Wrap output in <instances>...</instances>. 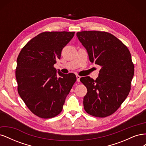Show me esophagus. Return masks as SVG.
Wrapping results in <instances>:
<instances>
[{"label":"esophagus","instance_id":"1","mask_svg":"<svg viewBox=\"0 0 146 146\" xmlns=\"http://www.w3.org/2000/svg\"><path fill=\"white\" fill-rule=\"evenodd\" d=\"M76 77H77V81L78 82H80V78H81V77L80 76H78V75H77V76H76Z\"/></svg>","mask_w":146,"mask_h":146}]
</instances>
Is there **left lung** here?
Returning <instances> with one entry per match:
<instances>
[{"label":"left lung","mask_w":146,"mask_h":146,"mask_svg":"<svg viewBox=\"0 0 146 146\" xmlns=\"http://www.w3.org/2000/svg\"><path fill=\"white\" fill-rule=\"evenodd\" d=\"M90 60L102 68L98 78H80L87 88L84 109L90 115L105 117L113 114L129 95L134 75L129 50L111 33L100 31L77 33Z\"/></svg>","instance_id":"left-lung-1"}]
</instances>
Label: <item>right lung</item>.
Listing matches in <instances>:
<instances>
[{
	"label": "right lung",
	"mask_w": 146,
	"mask_h": 146,
	"mask_svg": "<svg viewBox=\"0 0 146 146\" xmlns=\"http://www.w3.org/2000/svg\"><path fill=\"white\" fill-rule=\"evenodd\" d=\"M74 34L42 32L26 44L17 56V91L29 109L39 117H54L61 113L77 80L74 74L57 72L54 67Z\"/></svg>",
	"instance_id": "right-lung-1"
}]
</instances>
